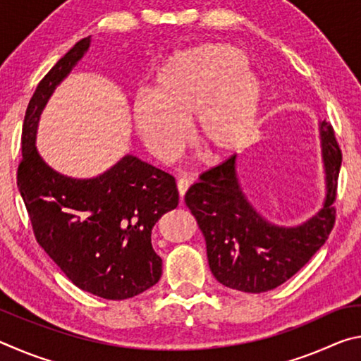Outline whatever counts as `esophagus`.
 <instances>
[{"instance_id": "1", "label": "esophagus", "mask_w": 361, "mask_h": 361, "mask_svg": "<svg viewBox=\"0 0 361 361\" xmlns=\"http://www.w3.org/2000/svg\"><path fill=\"white\" fill-rule=\"evenodd\" d=\"M192 181H194V178H191V176H181V178L176 181V188H178V194H180L181 199H183V195L186 194L188 188H189V185H191Z\"/></svg>"}]
</instances>
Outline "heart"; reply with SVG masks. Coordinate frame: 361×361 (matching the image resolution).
Segmentation results:
<instances>
[{
    "mask_svg": "<svg viewBox=\"0 0 361 361\" xmlns=\"http://www.w3.org/2000/svg\"><path fill=\"white\" fill-rule=\"evenodd\" d=\"M240 49L202 44L173 54L161 68L154 92L132 103L138 137L161 161H172L188 142L192 119L195 145L209 159H224L248 146L258 129L262 84L243 63Z\"/></svg>",
    "mask_w": 361,
    "mask_h": 361,
    "instance_id": "obj_1",
    "label": "heart"
}]
</instances>
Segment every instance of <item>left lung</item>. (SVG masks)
Returning <instances> with one entry per match:
<instances>
[{
  "instance_id": "obj_1",
  "label": "left lung",
  "mask_w": 361,
  "mask_h": 361,
  "mask_svg": "<svg viewBox=\"0 0 361 361\" xmlns=\"http://www.w3.org/2000/svg\"><path fill=\"white\" fill-rule=\"evenodd\" d=\"M319 133L325 195L320 209L302 223L276 224L262 215L243 192L235 156L207 170L188 189L185 202L197 219L210 271L221 285L243 293L277 288L326 242L342 154L328 122L319 121Z\"/></svg>"
}]
</instances>
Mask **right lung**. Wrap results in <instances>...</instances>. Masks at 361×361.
Masks as SVG:
<instances>
[{"label":"right lung","mask_w":361,"mask_h":361,"mask_svg":"<svg viewBox=\"0 0 361 361\" xmlns=\"http://www.w3.org/2000/svg\"><path fill=\"white\" fill-rule=\"evenodd\" d=\"M92 36L78 41L38 84L22 130L17 186L39 245L78 288L122 301L159 282L162 259L151 232L176 209L172 175L126 154L92 178L52 169L36 148L41 114L56 89L87 54Z\"/></svg>","instance_id":"right-lung-1"}]
</instances>
